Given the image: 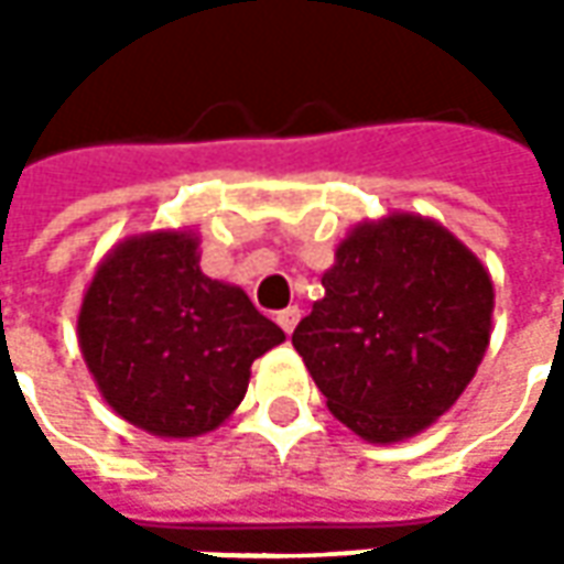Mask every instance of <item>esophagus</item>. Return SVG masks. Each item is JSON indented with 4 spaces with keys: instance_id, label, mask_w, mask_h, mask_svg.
Segmentation results:
<instances>
[{
    "instance_id": "1",
    "label": "esophagus",
    "mask_w": 564,
    "mask_h": 564,
    "mask_svg": "<svg viewBox=\"0 0 564 564\" xmlns=\"http://www.w3.org/2000/svg\"><path fill=\"white\" fill-rule=\"evenodd\" d=\"M297 319H301V311L297 307H285V311H279V316H275V323L292 336L294 333V326H297Z\"/></svg>"
}]
</instances>
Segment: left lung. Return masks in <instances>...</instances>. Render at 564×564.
Here are the masks:
<instances>
[{
    "label": "left lung",
    "instance_id": "1",
    "mask_svg": "<svg viewBox=\"0 0 564 564\" xmlns=\"http://www.w3.org/2000/svg\"><path fill=\"white\" fill-rule=\"evenodd\" d=\"M294 329L329 411L367 443L417 436L458 401L487 355L492 279L440 223H360Z\"/></svg>",
    "mask_w": 564,
    "mask_h": 564
}]
</instances>
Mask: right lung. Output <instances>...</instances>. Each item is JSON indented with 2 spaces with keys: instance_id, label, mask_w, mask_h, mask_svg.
I'll return each instance as SVG.
<instances>
[{
  "instance_id": "add662e5",
  "label": "right lung",
  "mask_w": 564,
  "mask_h": 564,
  "mask_svg": "<svg viewBox=\"0 0 564 564\" xmlns=\"http://www.w3.org/2000/svg\"><path fill=\"white\" fill-rule=\"evenodd\" d=\"M194 231H147L106 253L77 341L102 399L128 423L191 440L231 417L250 364L285 341L238 285L200 272Z\"/></svg>"
}]
</instances>
